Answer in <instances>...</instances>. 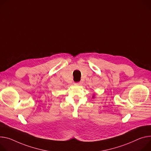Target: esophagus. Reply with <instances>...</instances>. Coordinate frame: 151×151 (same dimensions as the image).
I'll list each match as a JSON object with an SVG mask.
<instances>
[{"instance_id":"obj_1","label":"esophagus","mask_w":151,"mask_h":151,"mask_svg":"<svg viewBox=\"0 0 151 151\" xmlns=\"http://www.w3.org/2000/svg\"><path fill=\"white\" fill-rule=\"evenodd\" d=\"M75 85L76 86H81L82 85V83H81V82H79V83H75Z\"/></svg>"}]
</instances>
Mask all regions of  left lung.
I'll return each instance as SVG.
<instances>
[{
	"label": "left lung",
	"instance_id": "left-lung-1",
	"mask_svg": "<svg viewBox=\"0 0 151 151\" xmlns=\"http://www.w3.org/2000/svg\"><path fill=\"white\" fill-rule=\"evenodd\" d=\"M94 98V94H93V96H92V98Z\"/></svg>",
	"mask_w": 151,
	"mask_h": 151
}]
</instances>
